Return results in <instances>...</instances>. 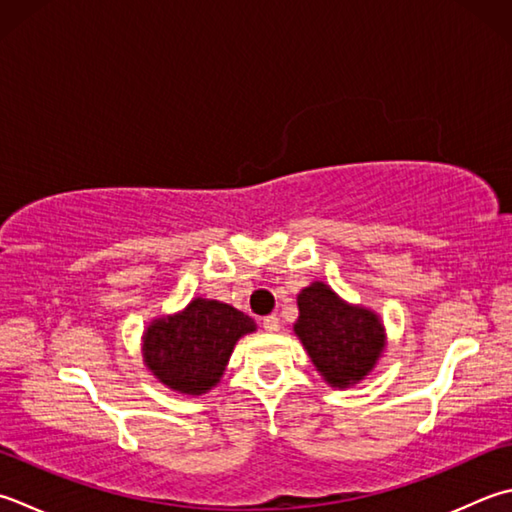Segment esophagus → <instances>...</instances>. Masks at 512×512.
Wrapping results in <instances>:
<instances>
[{"label":"esophagus","mask_w":512,"mask_h":512,"mask_svg":"<svg viewBox=\"0 0 512 512\" xmlns=\"http://www.w3.org/2000/svg\"><path fill=\"white\" fill-rule=\"evenodd\" d=\"M264 330H268V333H277L279 330V317L277 315H268L264 317Z\"/></svg>","instance_id":"1"}]
</instances>
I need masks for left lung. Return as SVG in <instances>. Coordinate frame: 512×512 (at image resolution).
<instances>
[{"label": "left lung", "mask_w": 512, "mask_h": 512, "mask_svg": "<svg viewBox=\"0 0 512 512\" xmlns=\"http://www.w3.org/2000/svg\"><path fill=\"white\" fill-rule=\"evenodd\" d=\"M295 335L310 362L330 386L348 388L375 368L386 335L382 319L364 306L346 304L324 282H313L297 295Z\"/></svg>", "instance_id": "1"}]
</instances>
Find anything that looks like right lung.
Here are the masks:
<instances>
[{"mask_svg":"<svg viewBox=\"0 0 512 512\" xmlns=\"http://www.w3.org/2000/svg\"><path fill=\"white\" fill-rule=\"evenodd\" d=\"M255 328L242 310L195 297L182 313L150 322L144 333V362L164 386L202 395L219 384L239 337Z\"/></svg>","mask_w":512,"mask_h":512,"instance_id":"add662e5","label":"right lung"}]
</instances>
